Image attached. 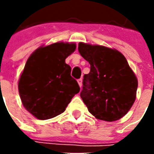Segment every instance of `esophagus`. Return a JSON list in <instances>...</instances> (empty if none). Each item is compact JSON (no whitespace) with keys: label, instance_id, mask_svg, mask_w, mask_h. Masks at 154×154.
Returning a JSON list of instances; mask_svg holds the SVG:
<instances>
[{"label":"esophagus","instance_id":"esophagus-1","mask_svg":"<svg viewBox=\"0 0 154 154\" xmlns=\"http://www.w3.org/2000/svg\"><path fill=\"white\" fill-rule=\"evenodd\" d=\"M78 84H79L80 87H81V86H82V79H81V78L78 80Z\"/></svg>","mask_w":154,"mask_h":154}]
</instances>
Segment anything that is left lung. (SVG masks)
Instances as JSON below:
<instances>
[{"label":"left lung","mask_w":154,"mask_h":154,"mask_svg":"<svg viewBox=\"0 0 154 154\" xmlns=\"http://www.w3.org/2000/svg\"><path fill=\"white\" fill-rule=\"evenodd\" d=\"M81 56L89 62L80 97L97 119L114 122L127 114L136 98L138 80L121 52L101 45L80 43Z\"/></svg>","instance_id":"1"}]
</instances>
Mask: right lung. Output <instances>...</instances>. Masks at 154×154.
<instances>
[{"mask_svg": "<svg viewBox=\"0 0 154 154\" xmlns=\"http://www.w3.org/2000/svg\"><path fill=\"white\" fill-rule=\"evenodd\" d=\"M75 49V44L55 43L40 47L28 58L18 86L24 107L36 118L47 120L62 114L80 92L65 62Z\"/></svg>", "mask_w": 154, "mask_h": 154, "instance_id": "obj_1", "label": "right lung"}]
</instances>
